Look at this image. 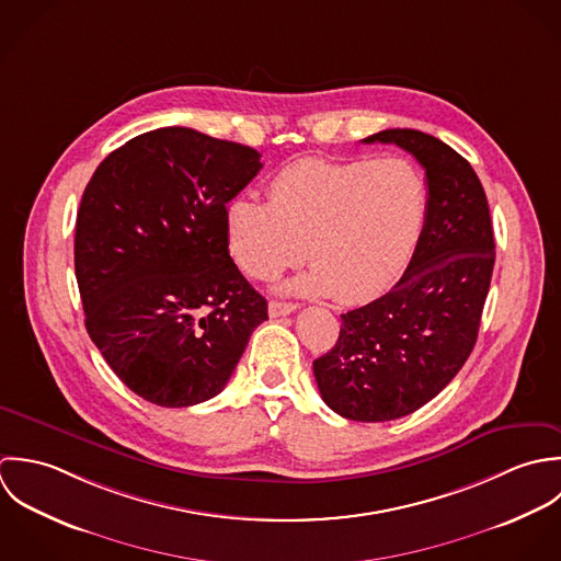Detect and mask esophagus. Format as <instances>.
I'll list each match as a JSON object with an SVG mask.
<instances>
[{
  "instance_id": "esophagus-1",
  "label": "esophagus",
  "mask_w": 561,
  "mask_h": 561,
  "mask_svg": "<svg viewBox=\"0 0 561 561\" xmlns=\"http://www.w3.org/2000/svg\"><path fill=\"white\" fill-rule=\"evenodd\" d=\"M299 306L297 304H286V301H271L268 304V317L271 319H279L286 314H293Z\"/></svg>"
}]
</instances>
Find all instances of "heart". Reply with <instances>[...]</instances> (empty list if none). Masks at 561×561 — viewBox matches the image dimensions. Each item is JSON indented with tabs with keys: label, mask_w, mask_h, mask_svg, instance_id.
I'll list each match as a JSON object with an SVG mask.
<instances>
[{
	"label": "heart",
	"mask_w": 561,
	"mask_h": 561,
	"mask_svg": "<svg viewBox=\"0 0 561 561\" xmlns=\"http://www.w3.org/2000/svg\"><path fill=\"white\" fill-rule=\"evenodd\" d=\"M427 215V186L405 158H304L268 182V204L233 199L225 236L251 279H273L304 260L310 273L288 290L353 304L408 266Z\"/></svg>",
	"instance_id": "heart-1"
}]
</instances>
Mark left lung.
<instances>
[{"instance_id": "left-lung-1", "label": "left lung", "mask_w": 561, "mask_h": 561, "mask_svg": "<svg viewBox=\"0 0 561 561\" xmlns=\"http://www.w3.org/2000/svg\"><path fill=\"white\" fill-rule=\"evenodd\" d=\"M425 169V225L397 286L342 314L336 346L314 359L323 401L348 421L383 423L430 403L468 359L494 268L483 186L455 149L419 129H383Z\"/></svg>"}]
</instances>
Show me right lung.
<instances>
[{
  "mask_svg": "<svg viewBox=\"0 0 561 561\" xmlns=\"http://www.w3.org/2000/svg\"><path fill=\"white\" fill-rule=\"evenodd\" d=\"M260 169L247 145L160 127L114 149L82 195L76 277L87 332L149 403L217 397L268 319L225 236L227 204Z\"/></svg>",
  "mask_w": 561,
  "mask_h": 561,
  "instance_id": "obj_1",
  "label": "right lung"
}]
</instances>
